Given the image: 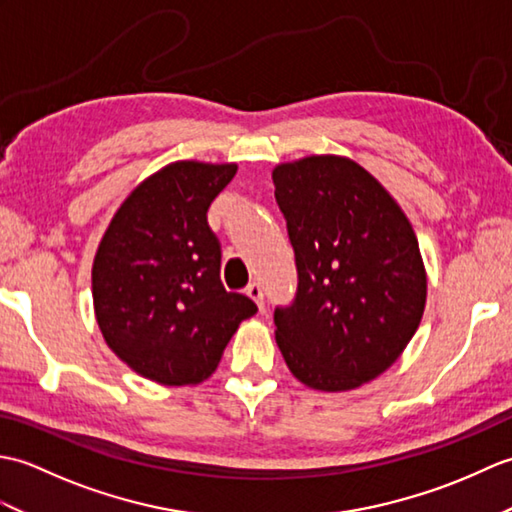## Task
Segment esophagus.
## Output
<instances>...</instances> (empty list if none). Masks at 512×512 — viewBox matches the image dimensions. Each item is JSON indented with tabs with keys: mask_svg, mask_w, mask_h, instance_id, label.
I'll list each match as a JSON object with an SVG mask.
<instances>
[{
	"mask_svg": "<svg viewBox=\"0 0 512 512\" xmlns=\"http://www.w3.org/2000/svg\"><path fill=\"white\" fill-rule=\"evenodd\" d=\"M246 295L257 303L259 310H264V290H262V284H259V281H253V284L246 286Z\"/></svg>",
	"mask_w": 512,
	"mask_h": 512,
	"instance_id": "1",
	"label": "esophagus"
}]
</instances>
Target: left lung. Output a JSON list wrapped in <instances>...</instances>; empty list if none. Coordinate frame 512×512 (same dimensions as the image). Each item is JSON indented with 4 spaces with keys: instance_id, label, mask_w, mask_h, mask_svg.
<instances>
[{
    "instance_id": "left-lung-1",
    "label": "left lung",
    "mask_w": 512,
    "mask_h": 512,
    "mask_svg": "<svg viewBox=\"0 0 512 512\" xmlns=\"http://www.w3.org/2000/svg\"><path fill=\"white\" fill-rule=\"evenodd\" d=\"M273 182L299 275L295 301L275 308L279 350L303 385L361 387L398 361L420 325L427 273L416 233L350 158L284 162Z\"/></svg>"
}]
</instances>
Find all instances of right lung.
Instances as JSON below:
<instances>
[{
    "mask_svg": "<svg viewBox=\"0 0 512 512\" xmlns=\"http://www.w3.org/2000/svg\"><path fill=\"white\" fill-rule=\"evenodd\" d=\"M235 162L178 160L143 180L112 217L92 266L105 343L160 385L209 378L239 323L257 306L220 279V239L206 211Z\"/></svg>",
    "mask_w": 512,
    "mask_h": 512,
    "instance_id": "obj_1",
    "label": "right lung"
}]
</instances>
